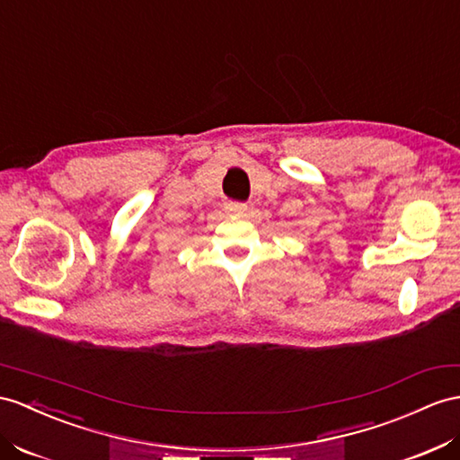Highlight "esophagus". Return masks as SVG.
Segmentation results:
<instances>
[{
    "instance_id": "obj_1",
    "label": "esophagus",
    "mask_w": 460,
    "mask_h": 460,
    "mask_svg": "<svg viewBox=\"0 0 460 460\" xmlns=\"http://www.w3.org/2000/svg\"><path fill=\"white\" fill-rule=\"evenodd\" d=\"M224 208H226V212L232 217H242V215H245V210H248V205L240 203V200H228Z\"/></svg>"
}]
</instances>
